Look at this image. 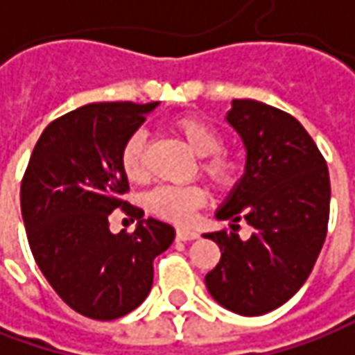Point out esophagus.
<instances>
[{"instance_id":"1","label":"esophagus","mask_w":355,"mask_h":355,"mask_svg":"<svg viewBox=\"0 0 355 355\" xmlns=\"http://www.w3.org/2000/svg\"><path fill=\"white\" fill-rule=\"evenodd\" d=\"M196 238H198V232L196 230H189V227H178L177 230L178 241H192V239Z\"/></svg>"}]
</instances>
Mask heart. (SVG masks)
<instances>
[{
    "label": "heart",
    "mask_w": 355,
    "mask_h": 355,
    "mask_svg": "<svg viewBox=\"0 0 355 355\" xmlns=\"http://www.w3.org/2000/svg\"><path fill=\"white\" fill-rule=\"evenodd\" d=\"M178 135L189 143L194 153L202 157L200 171L204 177L212 180L216 189H232L239 178V161L222 149V135L210 123L196 116H180L173 121ZM119 165L125 177L131 180H141L145 177V131H133L123 141L119 151ZM208 192L204 187H159L149 194V208L155 214L187 224L192 220L194 212L206 204Z\"/></svg>",
    "instance_id": "obj_1"
}]
</instances>
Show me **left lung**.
Masks as SVG:
<instances>
[{"label":"left lung","mask_w":355,"mask_h":355,"mask_svg":"<svg viewBox=\"0 0 355 355\" xmlns=\"http://www.w3.org/2000/svg\"><path fill=\"white\" fill-rule=\"evenodd\" d=\"M226 119L248 161L216 212L234 232L204 234L222 251L206 287L227 311L259 316L285 304L311 275L328 230L330 177L316 143L287 112L234 100ZM239 219L254 227L250 240L239 238Z\"/></svg>","instance_id":"1"}]
</instances>
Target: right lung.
Returning <instances> with one entry per match:
<instances>
[{
    "label": "right lung",
    "instance_id": "1",
    "mask_svg": "<svg viewBox=\"0 0 355 355\" xmlns=\"http://www.w3.org/2000/svg\"><path fill=\"white\" fill-rule=\"evenodd\" d=\"M159 102L82 105L51 121L21 180V214L33 257L56 295L94 320L137 309L153 287V259L173 243L175 227L121 200L129 182L119 151ZM116 207L140 222L112 234Z\"/></svg>",
    "mask_w": 355,
    "mask_h": 355
}]
</instances>
